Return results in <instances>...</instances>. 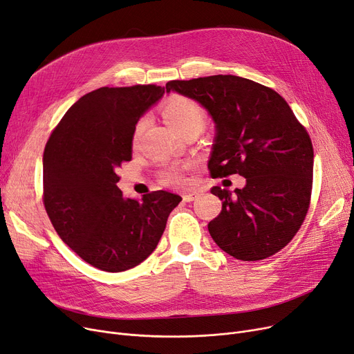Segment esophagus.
<instances>
[{
    "instance_id": "1",
    "label": "esophagus",
    "mask_w": 354,
    "mask_h": 354,
    "mask_svg": "<svg viewBox=\"0 0 354 354\" xmlns=\"http://www.w3.org/2000/svg\"><path fill=\"white\" fill-rule=\"evenodd\" d=\"M198 195H199L198 192H191V194H183L182 198L185 203H191V201H194V199L198 198Z\"/></svg>"
}]
</instances>
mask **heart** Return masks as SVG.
<instances>
[{"instance_id": "1", "label": "heart", "mask_w": 354, "mask_h": 354, "mask_svg": "<svg viewBox=\"0 0 354 354\" xmlns=\"http://www.w3.org/2000/svg\"><path fill=\"white\" fill-rule=\"evenodd\" d=\"M163 117L169 126L172 127L178 134L182 131L189 130V129H196V130H203L207 124V113L199 105L196 101L187 98V97H175L172 100H169L163 109ZM145 127V120H140L137 122V126L134 129V140L139 137L140 131ZM162 180L167 185H183L185 183V176L178 169H171L163 174Z\"/></svg>"}]
</instances>
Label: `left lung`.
I'll use <instances>...</instances> for the list:
<instances>
[{
    "label": "left lung",
    "instance_id": "1",
    "mask_svg": "<svg viewBox=\"0 0 354 354\" xmlns=\"http://www.w3.org/2000/svg\"><path fill=\"white\" fill-rule=\"evenodd\" d=\"M171 91L198 101L215 122L211 176L245 178L234 194L211 188L223 201L218 217L208 224L212 240L245 262L282 250L311 203L314 149L308 131L278 92L240 76L169 81L166 92Z\"/></svg>",
    "mask_w": 354,
    "mask_h": 354
}]
</instances>
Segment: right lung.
<instances>
[{
    "label": "right lung",
    "mask_w": 354,
    "mask_h": 354,
    "mask_svg": "<svg viewBox=\"0 0 354 354\" xmlns=\"http://www.w3.org/2000/svg\"><path fill=\"white\" fill-rule=\"evenodd\" d=\"M165 94L158 85L102 86L76 101L43 153V204L59 237L91 266L124 272L147 259L179 195L124 198L117 169L131 160L140 115Z\"/></svg>",
    "instance_id": "obj_1"
}]
</instances>
